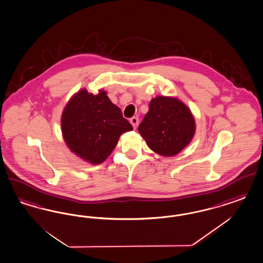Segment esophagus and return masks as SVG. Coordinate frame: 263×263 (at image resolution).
<instances>
[{
  "mask_svg": "<svg viewBox=\"0 0 263 263\" xmlns=\"http://www.w3.org/2000/svg\"><path fill=\"white\" fill-rule=\"evenodd\" d=\"M130 123L132 124L134 128H136L138 126V123H139V118H138L137 116H134V117L130 118Z\"/></svg>",
  "mask_w": 263,
  "mask_h": 263,
  "instance_id": "esophagus-1",
  "label": "esophagus"
}]
</instances>
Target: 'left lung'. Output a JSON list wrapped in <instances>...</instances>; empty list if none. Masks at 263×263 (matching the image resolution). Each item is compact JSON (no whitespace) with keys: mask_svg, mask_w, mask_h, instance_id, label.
<instances>
[{"mask_svg":"<svg viewBox=\"0 0 263 263\" xmlns=\"http://www.w3.org/2000/svg\"><path fill=\"white\" fill-rule=\"evenodd\" d=\"M151 150L172 157L184 149L195 132L194 118L187 106L174 98L151 100L149 111L138 127Z\"/></svg>","mask_w":263,"mask_h":263,"instance_id":"left-lung-1","label":"left lung"}]
</instances>
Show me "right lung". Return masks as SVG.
I'll return each mask as SVG.
<instances>
[{
  "instance_id": "add662e5",
  "label": "right lung",
  "mask_w": 263,
  "mask_h": 263,
  "mask_svg": "<svg viewBox=\"0 0 263 263\" xmlns=\"http://www.w3.org/2000/svg\"><path fill=\"white\" fill-rule=\"evenodd\" d=\"M62 132L68 147L90 163H102L116 147L119 136L133 129L105 91H79L63 111Z\"/></svg>"
}]
</instances>
